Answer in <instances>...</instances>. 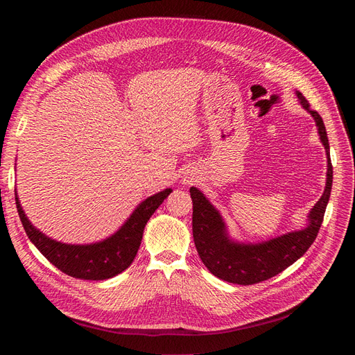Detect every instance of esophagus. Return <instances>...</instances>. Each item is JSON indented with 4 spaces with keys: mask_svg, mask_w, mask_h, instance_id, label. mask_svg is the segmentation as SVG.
Masks as SVG:
<instances>
[{
    "mask_svg": "<svg viewBox=\"0 0 355 355\" xmlns=\"http://www.w3.org/2000/svg\"><path fill=\"white\" fill-rule=\"evenodd\" d=\"M191 182H194V180L189 179V178H185V179H184V184H185V185H191Z\"/></svg>",
    "mask_w": 355,
    "mask_h": 355,
    "instance_id": "34e87169",
    "label": "esophagus"
}]
</instances>
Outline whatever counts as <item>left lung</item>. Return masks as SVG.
<instances>
[{"label":"left lung","instance_id":"left-lung-1","mask_svg":"<svg viewBox=\"0 0 355 355\" xmlns=\"http://www.w3.org/2000/svg\"><path fill=\"white\" fill-rule=\"evenodd\" d=\"M300 106L314 118L320 141L327 155V178L323 196L308 213L306 227L290 231L261 243H243L232 240L220 211L213 206L202 192L191 187L192 198V235L197 252L207 270L223 282L234 284H256L284 271L304 256L314 243L330 198L333 167L326 127L317 111L309 110L302 93L296 92Z\"/></svg>","mask_w":355,"mask_h":355}]
</instances>
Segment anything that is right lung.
<instances>
[{"label":"right lung","instance_id":"right-lung-1","mask_svg":"<svg viewBox=\"0 0 355 355\" xmlns=\"http://www.w3.org/2000/svg\"><path fill=\"white\" fill-rule=\"evenodd\" d=\"M171 192L170 188L148 197L112 235L90 244H68L50 239L31 223L16 196L19 218L28 239L58 270L81 280H108L125 271L135 261L145 225Z\"/></svg>","mask_w":355,"mask_h":355}]
</instances>
